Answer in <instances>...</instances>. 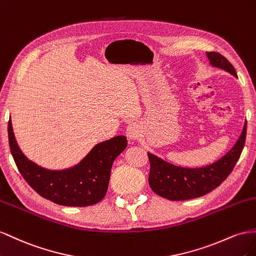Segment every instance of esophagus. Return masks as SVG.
Masks as SVG:
<instances>
[{
  "label": "esophagus",
  "mask_w": 256,
  "mask_h": 256,
  "mask_svg": "<svg viewBox=\"0 0 256 256\" xmlns=\"http://www.w3.org/2000/svg\"><path fill=\"white\" fill-rule=\"evenodd\" d=\"M140 133H142L140 126H138L137 123L130 124V126H128V128H126V134H128V137L130 138V140H138V137L142 135Z\"/></svg>",
  "instance_id": "obj_1"
}]
</instances>
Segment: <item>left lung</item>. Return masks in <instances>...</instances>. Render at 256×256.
<instances>
[{"instance_id": "left-lung-1", "label": "left lung", "mask_w": 256, "mask_h": 256, "mask_svg": "<svg viewBox=\"0 0 256 256\" xmlns=\"http://www.w3.org/2000/svg\"><path fill=\"white\" fill-rule=\"evenodd\" d=\"M212 66L237 77L232 63L218 52H206ZM246 122L239 140L228 153L216 163L202 168H184L172 165L148 153L150 162L149 186L152 191L170 200H186L204 196L220 186L235 167L244 147Z\"/></svg>"}]
</instances>
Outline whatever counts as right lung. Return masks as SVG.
I'll list each match as a JSON object with an SVG mask.
<instances>
[{"instance_id": "right-lung-1", "label": "right lung", "mask_w": 256, "mask_h": 256, "mask_svg": "<svg viewBox=\"0 0 256 256\" xmlns=\"http://www.w3.org/2000/svg\"><path fill=\"white\" fill-rule=\"evenodd\" d=\"M8 142L21 176L34 191L58 205L86 207L106 195L114 158L126 148V136L98 144L78 165L65 170H48L28 160L19 149L8 121Z\"/></svg>"}]
</instances>
